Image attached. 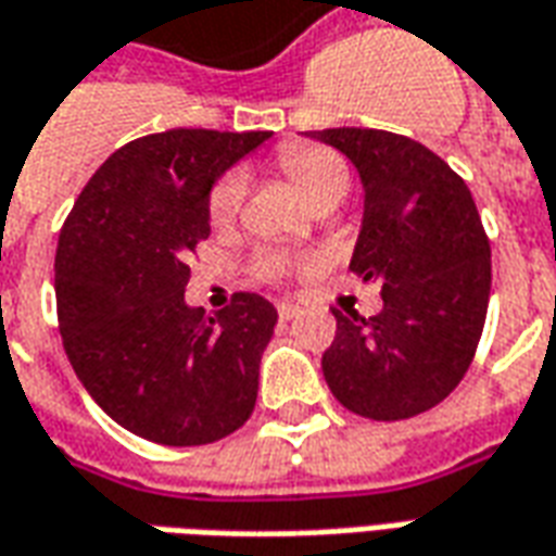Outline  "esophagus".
Returning <instances> with one entry per match:
<instances>
[{
  "label": "esophagus",
  "instance_id": "obj_1",
  "mask_svg": "<svg viewBox=\"0 0 556 556\" xmlns=\"http://www.w3.org/2000/svg\"><path fill=\"white\" fill-rule=\"evenodd\" d=\"M277 313L282 321H289V318H294L301 309H298V304H291V301H279L277 304Z\"/></svg>",
  "mask_w": 556,
  "mask_h": 556
}]
</instances>
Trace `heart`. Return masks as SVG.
I'll list each match as a JSON object with an SVG mask.
<instances>
[{"instance_id":"b5f03b06","label":"heart","mask_w":556,"mask_h":556,"mask_svg":"<svg viewBox=\"0 0 556 556\" xmlns=\"http://www.w3.org/2000/svg\"><path fill=\"white\" fill-rule=\"evenodd\" d=\"M279 168L289 174V180L304 198L318 207L325 201H340L349 189V168L345 162L328 147H316V143H286L279 147L277 153ZM247 195V180L243 174H225L223 180H216V186L207 195V213H211L213 225H231L238 219L240 204ZM255 277L267 279H282L291 270L289 255H279V252H267L255 262Z\"/></svg>"}]
</instances>
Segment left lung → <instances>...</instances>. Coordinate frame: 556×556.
Returning <instances> with one entry per match:
<instances>
[{"label":"left lung","mask_w":556,"mask_h":556,"mask_svg":"<svg viewBox=\"0 0 556 556\" xmlns=\"http://www.w3.org/2000/svg\"><path fill=\"white\" fill-rule=\"evenodd\" d=\"M352 159L364 223L352 270L382 313H340L321 355L331 394L372 421L413 418L452 394L472 364L491 298V243L467 184L425 143L382 129L309 131Z\"/></svg>","instance_id":"obj_1"}]
</instances>
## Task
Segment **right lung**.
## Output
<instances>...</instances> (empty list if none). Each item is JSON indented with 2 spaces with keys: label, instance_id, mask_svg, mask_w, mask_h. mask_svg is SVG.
Segmentation results:
<instances>
[{
  "label": "right lung",
  "instance_id": "obj_1",
  "mask_svg": "<svg viewBox=\"0 0 556 556\" xmlns=\"http://www.w3.org/2000/svg\"><path fill=\"white\" fill-rule=\"evenodd\" d=\"M270 131L170 129L119 147L60 231L56 316L89 397L135 437L207 445L247 425L277 309L238 291L186 306L189 255L211 235L216 177Z\"/></svg>",
  "mask_w": 556,
  "mask_h": 556
}]
</instances>
